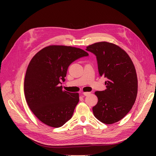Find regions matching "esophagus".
Masks as SVG:
<instances>
[{
  "label": "esophagus",
  "instance_id": "34e87169",
  "mask_svg": "<svg viewBox=\"0 0 156 156\" xmlns=\"http://www.w3.org/2000/svg\"><path fill=\"white\" fill-rule=\"evenodd\" d=\"M91 94V92H83V94L84 96H87L88 95H90V94Z\"/></svg>",
  "mask_w": 156,
  "mask_h": 156
}]
</instances>
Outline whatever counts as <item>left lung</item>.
Returning <instances> with one entry per match:
<instances>
[{"instance_id": "1", "label": "left lung", "mask_w": 156, "mask_h": 156, "mask_svg": "<svg viewBox=\"0 0 156 156\" xmlns=\"http://www.w3.org/2000/svg\"><path fill=\"white\" fill-rule=\"evenodd\" d=\"M96 56L100 76L107 79V89L96 91L98 101L93 107L94 115L103 123H116L129 112L136 100L137 76L129 56L119 46L107 41L87 47Z\"/></svg>"}]
</instances>
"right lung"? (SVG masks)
<instances>
[{"instance_id": "obj_1", "label": "right lung", "mask_w": 156, "mask_h": 156, "mask_svg": "<svg viewBox=\"0 0 156 156\" xmlns=\"http://www.w3.org/2000/svg\"><path fill=\"white\" fill-rule=\"evenodd\" d=\"M88 55L74 47L49 45L31 59L25 77V96L33 114L44 124L59 127L72 117L79 93L62 90L60 84L65 81L69 66Z\"/></svg>"}]
</instances>
